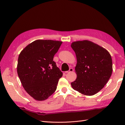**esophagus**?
Segmentation results:
<instances>
[{"label": "esophagus", "mask_w": 125, "mask_h": 125, "mask_svg": "<svg viewBox=\"0 0 125 125\" xmlns=\"http://www.w3.org/2000/svg\"><path fill=\"white\" fill-rule=\"evenodd\" d=\"M73 69L72 68H71L69 69V71H65V73H70V72H73Z\"/></svg>", "instance_id": "34e87169"}]
</instances>
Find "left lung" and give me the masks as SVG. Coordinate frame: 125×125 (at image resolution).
Masks as SVG:
<instances>
[{"mask_svg": "<svg viewBox=\"0 0 125 125\" xmlns=\"http://www.w3.org/2000/svg\"><path fill=\"white\" fill-rule=\"evenodd\" d=\"M71 47L77 60V77L71 85L84 95H94L104 88L111 76V56L105 48L88 40L74 42Z\"/></svg>", "mask_w": 125, "mask_h": 125, "instance_id": "left-lung-1", "label": "left lung"}]
</instances>
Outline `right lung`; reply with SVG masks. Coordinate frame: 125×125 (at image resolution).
<instances>
[{
	"label": "right lung",
	"mask_w": 125,
	"mask_h": 125,
	"mask_svg": "<svg viewBox=\"0 0 125 125\" xmlns=\"http://www.w3.org/2000/svg\"><path fill=\"white\" fill-rule=\"evenodd\" d=\"M62 42L38 40L26 46L19 54L17 73L29 95L44 101L53 94L62 73L53 61Z\"/></svg>",
	"instance_id": "1"
}]
</instances>
